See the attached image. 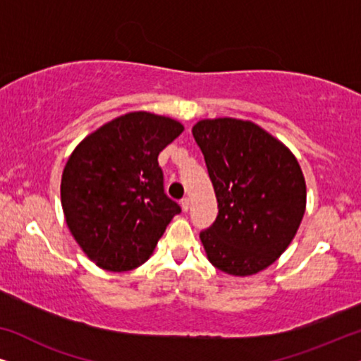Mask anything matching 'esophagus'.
Returning <instances> with one entry per match:
<instances>
[{"instance_id": "esophagus-1", "label": "esophagus", "mask_w": 361, "mask_h": 361, "mask_svg": "<svg viewBox=\"0 0 361 361\" xmlns=\"http://www.w3.org/2000/svg\"><path fill=\"white\" fill-rule=\"evenodd\" d=\"M180 207H182V210H184V212L189 210V207H190V199H189V197H184V199L180 200Z\"/></svg>"}]
</instances>
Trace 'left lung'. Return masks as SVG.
I'll return each mask as SVG.
<instances>
[{"instance_id": "obj_1", "label": "left lung", "mask_w": 361, "mask_h": 361, "mask_svg": "<svg viewBox=\"0 0 361 361\" xmlns=\"http://www.w3.org/2000/svg\"><path fill=\"white\" fill-rule=\"evenodd\" d=\"M205 157L219 215L200 233L216 269L253 276L274 263L298 233L307 189L298 159L248 120L215 118L192 128Z\"/></svg>"}]
</instances>
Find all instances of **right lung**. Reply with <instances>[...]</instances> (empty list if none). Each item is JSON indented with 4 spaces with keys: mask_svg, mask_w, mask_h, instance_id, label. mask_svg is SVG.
Returning <instances> with one entry per match:
<instances>
[{
    "mask_svg": "<svg viewBox=\"0 0 361 361\" xmlns=\"http://www.w3.org/2000/svg\"><path fill=\"white\" fill-rule=\"evenodd\" d=\"M182 131L169 116L131 111L83 137L68 156L63 216L98 268L121 273L146 263L180 212L164 194L157 156Z\"/></svg>",
    "mask_w": 361,
    "mask_h": 361,
    "instance_id": "1",
    "label": "right lung"
}]
</instances>
